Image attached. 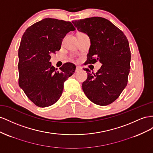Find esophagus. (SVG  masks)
I'll return each mask as SVG.
<instances>
[{"mask_svg": "<svg viewBox=\"0 0 153 153\" xmlns=\"http://www.w3.org/2000/svg\"><path fill=\"white\" fill-rule=\"evenodd\" d=\"M82 70V68L79 66H77L76 67V72H79L80 71H81Z\"/></svg>", "mask_w": 153, "mask_h": 153, "instance_id": "esophagus-1", "label": "esophagus"}]
</instances>
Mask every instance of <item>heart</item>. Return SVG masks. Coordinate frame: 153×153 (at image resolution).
I'll return each instance as SVG.
<instances>
[{
	"mask_svg": "<svg viewBox=\"0 0 153 153\" xmlns=\"http://www.w3.org/2000/svg\"><path fill=\"white\" fill-rule=\"evenodd\" d=\"M81 34H82V33H81Z\"/></svg>",
	"mask_w": 153,
	"mask_h": 153,
	"instance_id": "obj_1",
	"label": "heart"
}]
</instances>
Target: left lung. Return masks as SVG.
Segmentation results:
<instances>
[{
  "instance_id": "8db88e82",
  "label": "left lung",
  "mask_w": 153,
  "mask_h": 153,
  "mask_svg": "<svg viewBox=\"0 0 153 153\" xmlns=\"http://www.w3.org/2000/svg\"><path fill=\"white\" fill-rule=\"evenodd\" d=\"M72 23L90 39L91 45L85 65L98 61L102 63L95 74L84 68L88 77L82 82V90L97 105L110 104L119 97L128 84L131 62L128 39L120 29L102 17H91L72 21Z\"/></svg>"
}]
</instances>
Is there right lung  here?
<instances>
[{"instance_id": "add662e5", "label": "right lung", "mask_w": 153, "mask_h": 153, "mask_svg": "<svg viewBox=\"0 0 153 153\" xmlns=\"http://www.w3.org/2000/svg\"><path fill=\"white\" fill-rule=\"evenodd\" d=\"M75 29L71 22L46 18L30 25L23 34L19 49V85L38 107L57 102L65 81L75 72L72 63H64L57 71L49 62L67 33Z\"/></svg>"}]
</instances>
